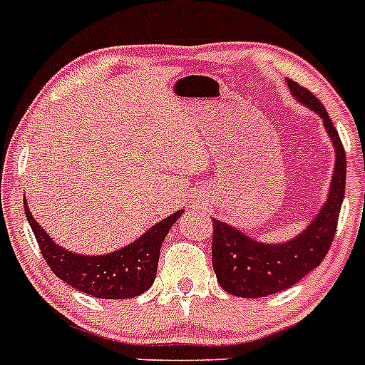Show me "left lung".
<instances>
[{"mask_svg": "<svg viewBox=\"0 0 365 365\" xmlns=\"http://www.w3.org/2000/svg\"><path fill=\"white\" fill-rule=\"evenodd\" d=\"M292 95L324 118L325 130L336 150L331 192L320 214L302 234L282 245H263L214 219L212 265L222 291L240 298H263L282 292L320 265L333 245L346 193V150L320 100L298 82L289 80Z\"/></svg>", "mask_w": 365, "mask_h": 365, "instance_id": "1", "label": "left lung"}]
</instances>
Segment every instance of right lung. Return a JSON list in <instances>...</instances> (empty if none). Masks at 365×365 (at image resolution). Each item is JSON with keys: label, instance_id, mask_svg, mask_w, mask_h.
I'll return each mask as SVG.
<instances>
[{"label": "right lung", "instance_id": "right-lung-1", "mask_svg": "<svg viewBox=\"0 0 365 365\" xmlns=\"http://www.w3.org/2000/svg\"><path fill=\"white\" fill-rule=\"evenodd\" d=\"M180 214L182 212H175L170 217L163 219L143 237H138L135 243L120 248L117 252L91 257L73 254L66 248L58 247L41 230L25 205L27 221L34 232L41 256L47 261L51 270L76 291L104 299L135 298L153 285L159 267L160 245Z\"/></svg>", "mask_w": 365, "mask_h": 365}]
</instances>
